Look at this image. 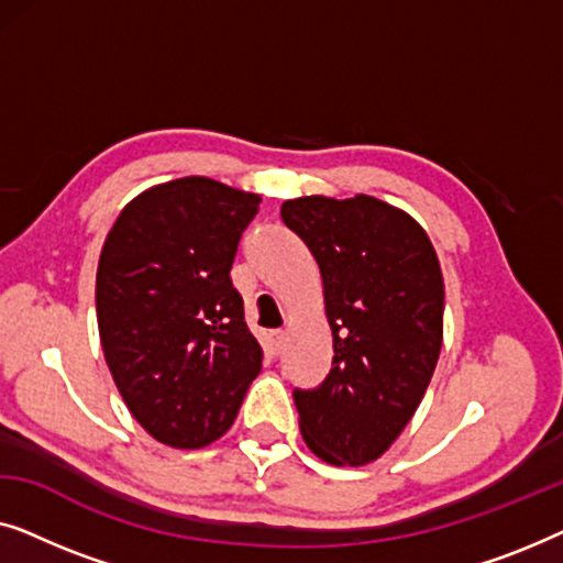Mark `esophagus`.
<instances>
[{
  "mask_svg": "<svg viewBox=\"0 0 563 563\" xmlns=\"http://www.w3.org/2000/svg\"><path fill=\"white\" fill-rule=\"evenodd\" d=\"M284 341H287V333H284V330H272V333H268V343H272L274 353H279L284 349Z\"/></svg>",
  "mask_w": 563,
  "mask_h": 563,
  "instance_id": "obj_1",
  "label": "esophagus"
}]
</instances>
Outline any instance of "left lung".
Listing matches in <instances>:
<instances>
[{
  "label": "left lung",
  "instance_id": "left-lung-1",
  "mask_svg": "<svg viewBox=\"0 0 563 563\" xmlns=\"http://www.w3.org/2000/svg\"><path fill=\"white\" fill-rule=\"evenodd\" d=\"M284 225L318 261L333 368L295 389L299 430L335 466L376 461L412 420L443 343V274L426 230L382 199L299 197Z\"/></svg>",
  "mask_w": 563,
  "mask_h": 563
}]
</instances>
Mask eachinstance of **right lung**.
<instances>
[{
  "label": "right lung",
  "instance_id": "1",
  "mask_svg": "<svg viewBox=\"0 0 563 563\" xmlns=\"http://www.w3.org/2000/svg\"><path fill=\"white\" fill-rule=\"evenodd\" d=\"M258 195L184 176L137 195L97 266L104 361L133 418L172 449L228 433L264 351L230 268Z\"/></svg>",
  "mask_w": 563,
  "mask_h": 563
}]
</instances>
